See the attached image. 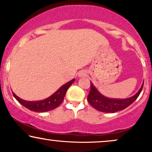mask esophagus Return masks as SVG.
<instances>
[{
	"label": "esophagus",
	"mask_w": 152,
	"mask_h": 152,
	"mask_svg": "<svg viewBox=\"0 0 152 152\" xmlns=\"http://www.w3.org/2000/svg\"><path fill=\"white\" fill-rule=\"evenodd\" d=\"M78 77H83V76H86V72L85 71L82 70V71H80L79 73H78Z\"/></svg>",
	"instance_id": "34e87169"
}]
</instances>
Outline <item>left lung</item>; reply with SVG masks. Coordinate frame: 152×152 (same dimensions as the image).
<instances>
[{"label": "left lung", "instance_id": "obj_1", "mask_svg": "<svg viewBox=\"0 0 152 152\" xmlns=\"http://www.w3.org/2000/svg\"><path fill=\"white\" fill-rule=\"evenodd\" d=\"M144 83L140 89L133 96L127 99H111L102 95L91 81V90L87 99L89 104L97 111L105 113H115L125 109L136 101L142 92Z\"/></svg>", "mask_w": 152, "mask_h": 152}]
</instances>
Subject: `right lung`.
<instances>
[{
	"label": "right lung",
	"instance_id": "add662e5",
	"mask_svg": "<svg viewBox=\"0 0 152 152\" xmlns=\"http://www.w3.org/2000/svg\"><path fill=\"white\" fill-rule=\"evenodd\" d=\"M74 81L75 78L65 83L61 87H60L55 93L52 94L50 96L46 99H43V100L28 102V101H26L19 98L13 92V95L20 104L25 106L28 109L32 111H36V112H46V111L56 109L61 104L68 88L71 86V85L74 83Z\"/></svg>",
	"mask_w": 152,
	"mask_h": 152
}]
</instances>
